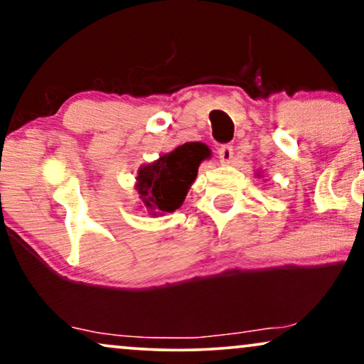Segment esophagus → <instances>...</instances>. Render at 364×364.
Listing matches in <instances>:
<instances>
[{
	"instance_id": "esophagus-1",
	"label": "esophagus",
	"mask_w": 364,
	"mask_h": 364,
	"mask_svg": "<svg viewBox=\"0 0 364 364\" xmlns=\"http://www.w3.org/2000/svg\"><path fill=\"white\" fill-rule=\"evenodd\" d=\"M232 153H235V149H232L231 144H223V146L218 148V158H220L223 164H228L231 161Z\"/></svg>"
}]
</instances>
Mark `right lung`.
Listing matches in <instances>:
<instances>
[{
  "label": "right lung",
  "mask_w": 364,
  "mask_h": 364,
  "mask_svg": "<svg viewBox=\"0 0 364 364\" xmlns=\"http://www.w3.org/2000/svg\"><path fill=\"white\" fill-rule=\"evenodd\" d=\"M208 156L206 144L185 143L139 169L136 190L149 211L158 215L178 210L196 179L198 166Z\"/></svg>",
  "instance_id": "add662e5"
}]
</instances>
